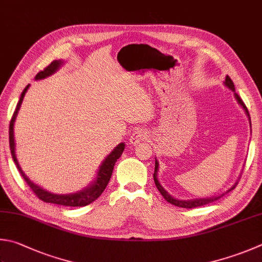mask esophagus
Returning a JSON list of instances; mask_svg holds the SVG:
<instances>
[{
	"label": "esophagus",
	"mask_w": 262,
	"mask_h": 262,
	"mask_svg": "<svg viewBox=\"0 0 262 262\" xmlns=\"http://www.w3.org/2000/svg\"><path fill=\"white\" fill-rule=\"evenodd\" d=\"M147 138H148L147 132L140 129V130L133 131V132L131 133L129 141H130L131 145H138V144H139V142H141L142 140H146Z\"/></svg>",
	"instance_id": "34e87169"
}]
</instances>
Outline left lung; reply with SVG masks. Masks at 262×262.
Here are the masks:
<instances>
[{
    "instance_id": "1",
    "label": "left lung",
    "mask_w": 262,
    "mask_h": 262,
    "mask_svg": "<svg viewBox=\"0 0 262 262\" xmlns=\"http://www.w3.org/2000/svg\"><path fill=\"white\" fill-rule=\"evenodd\" d=\"M225 85L228 88V89H230L231 91H234V96H235V98H236V100H237V102L239 103V105L243 107V110L245 111V113H246V115L249 116V121H250V124H251V118H250V114H249V111H248V108H246V106H245V103L243 102V100L241 99V97L237 95V93H235V85H234V83H233V81H231V78L227 75L226 76V80H225ZM157 172H159V162H157V160L155 159V171H154V181H155V185H156V187H157V189H159V191L161 192L162 194V196L164 197V199L169 202V203H171V204H173V205H176V206H179V208H184V209H194V208H197V206H203V205H206V204H209V203H212V202L213 201H216L218 199H220L221 196H224L225 194H227V192L228 191H230L231 189H234L235 187H236V185L238 184V180L235 182V184L233 185V187H230V188L227 190L226 192H224V194H221V195H219V196H213V197H208V199H196V200H188V201H184V200H177V199H174V197H172L169 192H167L164 188H163V187L161 186V184H160V181H159V179H157Z\"/></svg>"
}]
</instances>
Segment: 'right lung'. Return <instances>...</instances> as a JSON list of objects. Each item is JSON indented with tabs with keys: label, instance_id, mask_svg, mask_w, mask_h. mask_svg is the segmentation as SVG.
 Returning <instances> with one entry per match:
<instances>
[{
	"label": "right lung",
	"instance_id": "add662e5",
	"mask_svg": "<svg viewBox=\"0 0 262 262\" xmlns=\"http://www.w3.org/2000/svg\"><path fill=\"white\" fill-rule=\"evenodd\" d=\"M62 63H63L62 60L52 61L50 65L44 68L43 71H41L37 74V75L35 76V80H42V78H46L48 76L52 75L53 73H56V71H58L59 68H60ZM28 88H29V84L24 89V91L20 96V99H19V101L17 103L16 111H14L11 121H10V127H9L10 150H11L12 159H13V162L16 163L17 169L19 170V172H20V174L24 178V180L27 182V185L29 187H31V189L35 192V195L38 197L39 200L46 202V203H52V204H58V205H63V206H85V205L91 204L93 201H96L98 197L102 194V191L105 190L106 186L108 185V182H110L115 163L118 159H120L123 150H124V147H125L124 142H121L120 145H117V147H115V149L106 157L105 161H103L101 163V165L99 166V170H98L96 180L92 181V184L89 185L86 188H84L83 190L74 192V194L58 195V194H52V192L41 188V187L35 185L33 181L29 180L27 176L24 173L20 165H19L17 157H16V144H14L13 125H14V121H16L18 111L20 110L25 93H26V91L28 90Z\"/></svg>",
	"mask_w": 262,
	"mask_h": 262
}]
</instances>
